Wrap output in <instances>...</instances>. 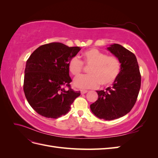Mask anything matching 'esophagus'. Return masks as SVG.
<instances>
[{
    "instance_id": "esophagus-1",
    "label": "esophagus",
    "mask_w": 158,
    "mask_h": 158,
    "mask_svg": "<svg viewBox=\"0 0 158 158\" xmlns=\"http://www.w3.org/2000/svg\"><path fill=\"white\" fill-rule=\"evenodd\" d=\"M80 92H81V94H84L85 93H87L88 91L87 90H84V89H81L80 90Z\"/></svg>"
}]
</instances>
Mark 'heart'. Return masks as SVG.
<instances>
[{"label": "heart", "mask_w": 158, "mask_h": 158, "mask_svg": "<svg viewBox=\"0 0 158 158\" xmlns=\"http://www.w3.org/2000/svg\"><path fill=\"white\" fill-rule=\"evenodd\" d=\"M83 63L89 66V74L78 76L74 80V86L80 89H91L98 87L99 84L107 86L115 81L121 72L120 61L116 57L107 56L96 49H89L82 53ZM70 73L80 75L82 70V63L78 57L72 58L68 64Z\"/></svg>", "instance_id": "1"}]
</instances>
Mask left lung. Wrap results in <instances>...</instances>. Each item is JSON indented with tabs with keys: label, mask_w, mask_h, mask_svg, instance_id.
<instances>
[{
	"label": "left lung",
	"mask_w": 158,
	"mask_h": 158,
	"mask_svg": "<svg viewBox=\"0 0 158 158\" xmlns=\"http://www.w3.org/2000/svg\"><path fill=\"white\" fill-rule=\"evenodd\" d=\"M107 49L118 59L121 72L111 87L97 90L98 99L90 105L97 117L111 121L125 116L136 102L140 89L141 76L136 57L122 45L114 44Z\"/></svg>",
	"instance_id": "left-lung-1"
}]
</instances>
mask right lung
<instances>
[{
  "mask_svg": "<svg viewBox=\"0 0 158 158\" xmlns=\"http://www.w3.org/2000/svg\"><path fill=\"white\" fill-rule=\"evenodd\" d=\"M81 49L61 43L41 45L27 59L23 92L30 106L43 117L57 118L64 115L80 95L69 88L72 80L68 64Z\"/></svg>",
  "mask_w": 158,
  "mask_h": 158,
  "instance_id": "add662e5",
  "label": "right lung"
}]
</instances>
